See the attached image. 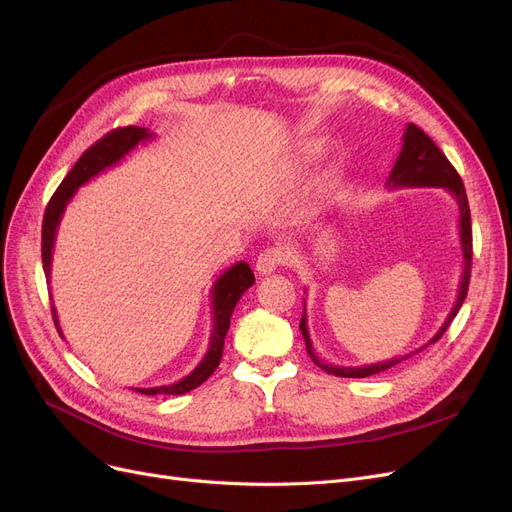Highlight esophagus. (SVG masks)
I'll return each instance as SVG.
<instances>
[{
  "label": "esophagus",
  "mask_w": 512,
  "mask_h": 512,
  "mask_svg": "<svg viewBox=\"0 0 512 512\" xmlns=\"http://www.w3.org/2000/svg\"><path fill=\"white\" fill-rule=\"evenodd\" d=\"M286 259L288 257H286V253L282 249L270 247V249H265V251L259 253V257L255 261V267H257L259 274H272V272L278 270L280 265L286 263Z\"/></svg>",
  "instance_id": "esophagus-1"
}]
</instances>
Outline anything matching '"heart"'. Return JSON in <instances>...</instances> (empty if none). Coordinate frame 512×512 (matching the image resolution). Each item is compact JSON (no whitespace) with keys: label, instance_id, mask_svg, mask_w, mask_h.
<instances>
[{"label":"heart","instance_id":"b5f03b06","mask_svg":"<svg viewBox=\"0 0 512 512\" xmlns=\"http://www.w3.org/2000/svg\"><path fill=\"white\" fill-rule=\"evenodd\" d=\"M317 151H319V147H315V145H309V147H307V153H311V155H315Z\"/></svg>","mask_w":512,"mask_h":512}]
</instances>
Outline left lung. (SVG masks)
Wrapping results in <instances>:
<instances>
[{"instance_id": "left-lung-1", "label": "left lung", "mask_w": 512, "mask_h": 512, "mask_svg": "<svg viewBox=\"0 0 512 512\" xmlns=\"http://www.w3.org/2000/svg\"><path fill=\"white\" fill-rule=\"evenodd\" d=\"M388 188H415V186H438L448 191L456 205H459V238H461V251H463V274H461V282H459V292H456V301L446 317V321L442 324V328L436 332V336L429 340L427 344H434L436 340L442 338V334L448 330V326L452 324V319L459 313L467 290H469V278H471V259H473V245H471V211H469V201H467V193L463 180L459 176V172L454 170V166L446 159V155L438 149V145L427 137V134L415 126V124H407L405 134H402V149L396 157V164L388 176L386 182ZM303 338H305V346L307 353L311 357V361L324 369L326 373L338 375V378H369V375L382 373L394 365H398L400 361L409 359L411 355L405 357H394L382 363H371V365H361V367H342V365H332L321 361L315 353L311 336H309V328H307V313L303 309V317L299 324ZM425 344V346H427ZM421 346V348H425ZM421 348H417L415 353H419ZM413 353V355H415Z\"/></svg>"}]
</instances>
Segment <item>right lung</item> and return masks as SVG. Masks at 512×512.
<instances>
[{
	"mask_svg": "<svg viewBox=\"0 0 512 512\" xmlns=\"http://www.w3.org/2000/svg\"><path fill=\"white\" fill-rule=\"evenodd\" d=\"M153 137H155V132H151L149 128H141V126L116 128L112 132H107L103 139H99L93 147H89L83 155H80L74 168L68 172V176L58 186L56 195L51 197V201L45 209V215H43L41 257H43V270H45L47 280L51 276L53 245H56V236H58L62 215H64L68 203L72 201V197L76 195L78 188L85 186L89 180H93L107 168L118 166L130 151L137 149L141 143L151 141ZM253 284H255V276L245 261H238L230 267V270H226L218 280L213 282V288H211L213 328H211V336H209L207 353L201 359V363L191 373L184 375L182 380H178L176 384L155 386V388H132V390H137L147 396H159V394H186V392L195 390L197 386H201L209 378V375L218 369L222 353H224V338L230 328L232 311H234L236 303L240 301L242 294H245ZM51 311H53V321H56L58 332L64 338L56 307H51Z\"/></svg>",
	"mask_w": 512,
	"mask_h": 512,
	"instance_id": "add662e5",
	"label": "right lung"
}]
</instances>
